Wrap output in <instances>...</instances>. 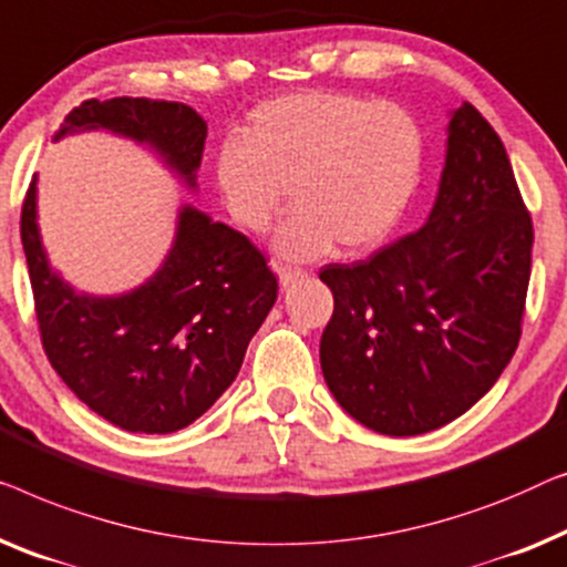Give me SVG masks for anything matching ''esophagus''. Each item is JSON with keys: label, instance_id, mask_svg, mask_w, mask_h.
Returning <instances> with one entry per match:
<instances>
[{"label": "esophagus", "instance_id": "1", "mask_svg": "<svg viewBox=\"0 0 567 567\" xmlns=\"http://www.w3.org/2000/svg\"><path fill=\"white\" fill-rule=\"evenodd\" d=\"M277 277H280V287H290L292 282H298V280H302V277H306V272H302V269H292V267H277Z\"/></svg>", "mask_w": 567, "mask_h": 567}]
</instances>
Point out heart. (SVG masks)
<instances>
[{
  "instance_id": "b5f03b06",
  "label": "heart",
  "mask_w": 567,
  "mask_h": 567,
  "mask_svg": "<svg viewBox=\"0 0 567 567\" xmlns=\"http://www.w3.org/2000/svg\"><path fill=\"white\" fill-rule=\"evenodd\" d=\"M426 135L398 102L298 92L254 107L241 138L220 143L213 177L238 228L261 234L285 195L282 257L316 259L337 244L360 254L393 234L424 174Z\"/></svg>"
}]
</instances>
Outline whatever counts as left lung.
I'll return each instance as SVG.
<instances>
[{"label": "left lung", "mask_w": 567, "mask_h": 567, "mask_svg": "<svg viewBox=\"0 0 567 567\" xmlns=\"http://www.w3.org/2000/svg\"><path fill=\"white\" fill-rule=\"evenodd\" d=\"M532 241L504 143L465 102L446 125L424 226L321 269L333 292L321 370L341 409L388 436L434 432L473 409L519 347Z\"/></svg>", "instance_id": "left-lung-1"}]
</instances>
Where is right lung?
I'll list each match as a JSON object with an SVG mask.
<instances>
[{"instance_id":"add662e5","label":"right lung","mask_w":567,"mask_h":567,"mask_svg":"<svg viewBox=\"0 0 567 567\" xmlns=\"http://www.w3.org/2000/svg\"><path fill=\"white\" fill-rule=\"evenodd\" d=\"M110 131L146 143L197 187L207 125L185 102L113 97L71 110L53 141ZM38 177L22 203L35 316L48 362L79 401L125 432L172 434L200 419L241 370L277 300V277L244 234L182 205L164 265L131 292H76L48 265L38 230Z\"/></svg>"}]
</instances>
